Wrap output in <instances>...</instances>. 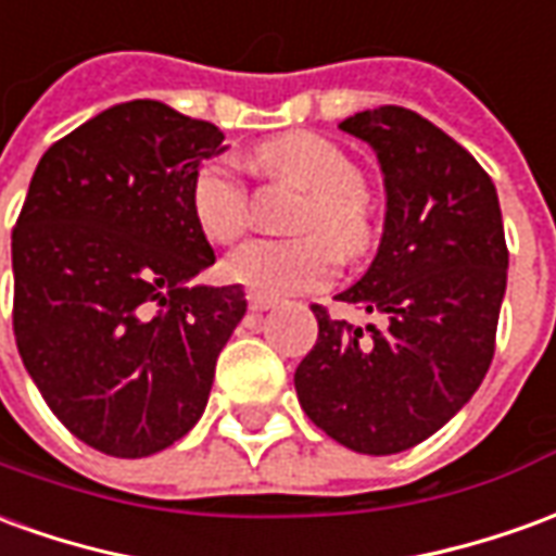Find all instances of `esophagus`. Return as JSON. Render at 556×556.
Wrapping results in <instances>:
<instances>
[{"mask_svg":"<svg viewBox=\"0 0 556 556\" xmlns=\"http://www.w3.org/2000/svg\"><path fill=\"white\" fill-rule=\"evenodd\" d=\"M248 308L254 311V314H263V311L275 308V299L260 296V293H248Z\"/></svg>","mask_w":556,"mask_h":556,"instance_id":"1","label":"esophagus"}]
</instances>
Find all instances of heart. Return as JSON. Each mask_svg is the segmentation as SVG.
I'll use <instances>...</instances> for the list:
<instances>
[{
	"mask_svg": "<svg viewBox=\"0 0 556 556\" xmlns=\"http://www.w3.org/2000/svg\"><path fill=\"white\" fill-rule=\"evenodd\" d=\"M254 159L275 179L308 191L287 242H248L224 260V278L260 296H293L332 281L338 254L359 260L374 245L365 176L341 146L296 131L257 146ZM188 206L197 230L215 245H230L248 230V188L224 161H208L191 179Z\"/></svg>",
	"mask_w": 556,
	"mask_h": 556,
	"instance_id": "b5f03b06",
	"label": "heart"
}]
</instances>
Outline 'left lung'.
I'll return each mask as SVG.
<instances>
[{
    "mask_svg": "<svg viewBox=\"0 0 556 556\" xmlns=\"http://www.w3.org/2000/svg\"><path fill=\"white\" fill-rule=\"evenodd\" d=\"M338 128L377 152L386 222L368 271L334 299L383 314V326L311 305L317 344L293 383L341 446L395 455L440 431L485 380L509 251L491 176L434 122L386 104Z\"/></svg>",
    "mask_w": 556,
    "mask_h": 556,
    "instance_id": "1",
    "label": "left lung"
}]
</instances>
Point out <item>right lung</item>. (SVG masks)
Returning <instances> with one entry per match:
<instances>
[{
  "mask_svg": "<svg viewBox=\"0 0 556 556\" xmlns=\"http://www.w3.org/2000/svg\"><path fill=\"white\" fill-rule=\"evenodd\" d=\"M212 122L125 101L38 161L11 233L14 338L47 407L86 446L146 458L203 416L242 287H188L215 263L188 188L224 152Z\"/></svg>",
  "mask_w": 556,
  "mask_h": 556,
  "instance_id": "add662e5",
  "label": "right lung"
}]
</instances>
